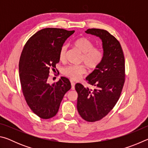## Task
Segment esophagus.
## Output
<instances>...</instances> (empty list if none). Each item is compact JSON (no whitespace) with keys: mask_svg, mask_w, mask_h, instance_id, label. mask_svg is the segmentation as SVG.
I'll use <instances>...</instances> for the list:
<instances>
[{"mask_svg":"<svg viewBox=\"0 0 148 148\" xmlns=\"http://www.w3.org/2000/svg\"><path fill=\"white\" fill-rule=\"evenodd\" d=\"M71 89L72 90H74V89H75V83L73 81H72V80H71Z\"/></svg>","mask_w":148,"mask_h":148,"instance_id":"esophagus-1","label":"esophagus"}]
</instances>
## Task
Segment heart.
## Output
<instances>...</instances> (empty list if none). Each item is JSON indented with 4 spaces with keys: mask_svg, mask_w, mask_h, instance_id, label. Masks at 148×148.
Here are the masks:
<instances>
[{
    "mask_svg": "<svg viewBox=\"0 0 148 148\" xmlns=\"http://www.w3.org/2000/svg\"><path fill=\"white\" fill-rule=\"evenodd\" d=\"M73 46L82 54V61L86 64L89 69H95L98 67L103 59V53L101 49L93 47L92 42L86 38L81 37L74 42ZM66 46H63L60 49L59 59L64 61L66 59ZM86 73L84 65H70L62 69V74L69 78L77 80Z\"/></svg>",
    "mask_w": 148,
    "mask_h": 148,
    "instance_id": "obj_1",
    "label": "heart"
}]
</instances>
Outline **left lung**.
Returning <instances> with one entry per match:
<instances>
[{"mask_svg":"<svg viewBox=\"0 0 148 148\" xmlns=\"http://www.w3.org/2000/svg\"><path fill=\"white\" fill-rule=\"evenodd\" d=\"M102 40L103 59L98 67L86 77L94 90L77 83V109L89 122L99 121L111 111L119 100L125 82V58L119 41L107 31L89 29L85 31Z\"/></svg>","mask_w":148,"mask_h":148,"instance_id":"left-lung-1","label":"left lung"}]
</instances>
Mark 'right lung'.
<instances>
[{"instance_id": "1", "label": "right lung", "mask_w": 148, "mask_h": 148, "mask_svg": "<svg viewBox=\"0 0 148 148\" xmlns=\"http://www.w3.org/2000/svg\"><path fill=\"white\" fill-rule=\"evenodd\" d=\"M74 31L46 28L32 36L25 45L19 63L23 93L27 104L42 119L54 117L58 112L64 94L71 88L65 77L49 84V70L56 68L59 53L64 42Z\"/></svg>"}]
</instances>
